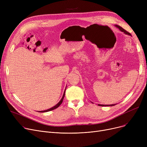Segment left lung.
Masks as SVG:
<instances>
[{"label": "left lung", "mask_w": 147, "mask_h": 147, "mask_svg": "<svg viewBox=\"0 0 147 147\" xmlns=\"http://www.w3.org/2000/svg\"><path fill=\"white\" fill-rule=\"evenodd\" d=\"M115 27H117L121 32H123L124 33H125L126 34H128V35H130V36H131V34H130V33H129L128 32H127L126 30H125V29H123L122 27H121L120 26H117V25H115ZM115 104H111V105H102V104H98V105L99 106H102V107H104V106H114V105H115Z\"/></svg>", "instance_id": "1"}]
</instances>
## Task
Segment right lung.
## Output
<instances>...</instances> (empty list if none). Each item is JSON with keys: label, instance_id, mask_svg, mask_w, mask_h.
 <instances>
[{"label": "right lung", "instance_id": "add662e5", "mask_svg": "<svg viewBox=\"0 0 147 147\" xmlns=\"http://www.w3.org/2000/svg\"><path fill=\"white\" fill-rule=\"evenodd\" d=\"M65 91H64V94H63V97H62V98H61V99L60 100V101L57 104V105H55V106H53V107H52V108H51V109H48V110H44V111H40L39 112H40V113H45V112H48V111H52V110H54V109H57V108L62 104V102H63V99H64V96H65Z\"/></svg>", "mask_w": 147, "mask_h": 147}]
</instances>
